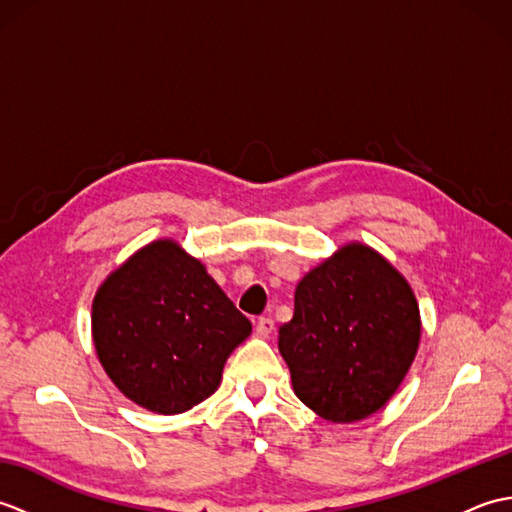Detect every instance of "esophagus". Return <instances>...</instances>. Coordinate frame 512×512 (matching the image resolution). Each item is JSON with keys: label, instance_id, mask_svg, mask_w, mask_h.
<instances>
[{"label": "esophagus", "instance_id": "obj_1", "mask_svg": "<svg viewBox=\"0 0 512 512\" xmlns=\"http://www.w3.org/2000/svg\"><path fill=\"white\" fill-rule=\"evenodd\" d=\"M275 330V321L268 319V317H262L255 321V334L262 336V339H266V336Z\"/></svg>", "mask_w": 512, "mask_h": 512}]
</instances>
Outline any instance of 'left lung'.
<instances>
[{
    "label": "left lung",
    "mask_w": 512,
    "mask_h": 512,
    "mask_svg": "<svg viewBox=\"0 0 512 512\" xmlns=\"http://www.w3.org/2000/svg\"><path fill=\"white\" fill-rule=\"evenodd\" d=\"M420 332L409 281L372 246L350 242L297 284L279 352L303 405L330 422H356L396 394Z\"/></svg>",
    "instance_id": "1"
}]
</instances>
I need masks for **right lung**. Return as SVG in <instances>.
Masks as SVG:
<instances>
[{"label":"right lung","instance_id":"right-lung-1","mask_svg":"<svg viewBox=\"0 0 512 512\" xmlns=\"http://www.w3.org/2000/svg\"><path fill=\"white\" fill-rule=\"evenodd\" d=\"M250 330L200 259L169 237L136 250L92 301V341L105 374L162 416L209 398Z\"/></svg>","mask_w":512,"mask_h":512}]
</instances>
